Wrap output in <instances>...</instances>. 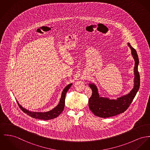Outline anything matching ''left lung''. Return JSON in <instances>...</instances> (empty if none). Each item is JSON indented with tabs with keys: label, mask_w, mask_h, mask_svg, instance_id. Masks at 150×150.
<instances>
[{
	"label": "left lung",
	"mask_w": 150,
	"mask_h": 150,
	"mask_svg": "<svg viewBox=\"0 0 150 150\" xmlns=\"http://www.w3.org/2000/svg\"><path fill=\"white\" fill-rule=\"evenodd\" d=\"M131 50V54L135 60L134 67V86L131 92L117 99H109L100 97L96 86L90 84L92 90V95L88 99V105L90 110L95 115L100 117H109L123 113L129 107L134 100L140 87V75L138 72L139 58L137 51L128 43Z\"/></svg>",
	"instance_id": "1"
}]
</instances>
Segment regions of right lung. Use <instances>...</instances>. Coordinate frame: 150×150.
Instances as JSON below:
<instances>
[{
	"instance_id": "add662e5",
	"label": "right lung",
	"mask_w": 150,
	"mask_h": 150,
	"mask_svg": "<svg viewBox=\"0 0 150 150\" xmlns=\"http://www.w3.org/2000/svg\"><path fill=\"white\" fill-rule=\"evenodd\" d=\"M72 83L69 84L64 88V89L63 90L62 93L61 98H60V102L58 104V105L57 107H55L54 108H53L52 110H51V111H49L48 112H31V111H30L26 110L25 108H23V107H22L18 102H17V103L18 104L20 108L23 111L25 114H26L27 115H28L33 118L38 119H41V120H45L54 119V118L58 117V116L63 111L64 108V105H65L66 94L68 91V90H69L71 86H72Z\"/></svg>"
}]
</instances>
